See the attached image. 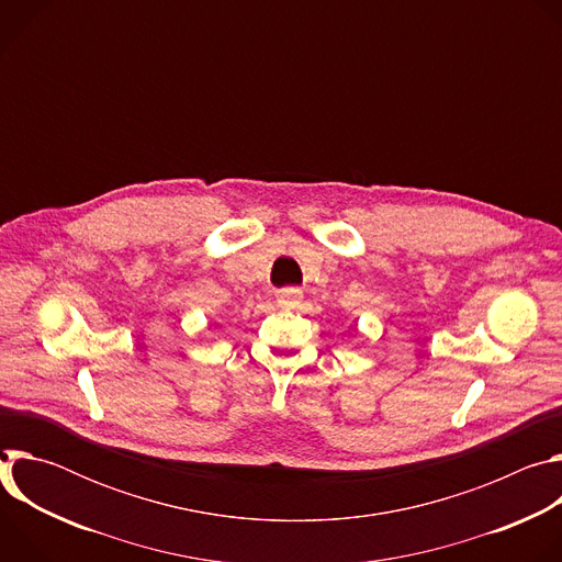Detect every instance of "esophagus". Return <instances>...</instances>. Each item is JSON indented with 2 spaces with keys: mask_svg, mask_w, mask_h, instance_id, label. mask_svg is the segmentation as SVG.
I'll list each match as a JSON object with an SVG mask.
<instances>
[{
  "mask_svg": "<svg viewBox=\"0 0 562 562\" xmlns=\"http://www.w3.org/2000/svg\"><path fill=\"white\" fill-rule=\"evenodd\" d=\"M276 297H278V304H282V306H297L302 300V289L286 286V289H280Z\"/></svg>",
  "mask_w": 562,
  "mask_h": 562,
  "instance_id": "obj_1",
  "label": "esophagus"
}]
</instances>
